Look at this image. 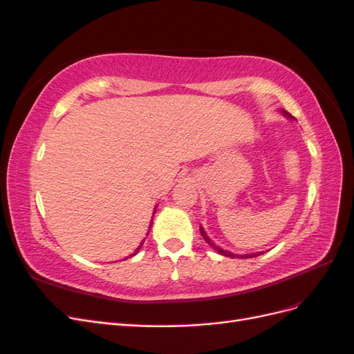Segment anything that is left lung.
I'll list each match as a JSON object with an SVG mask.
<instances>
[{
	"instance_id": "left-lung-1",
	"label": "left lung",
	"mask_w": 354,
	"mask_h": 354,
	"mask_svg": "<svg viewBox=\"0 0 354 354\" xmlns=\"http://www.w3.org/2000/svg\"><path fill=\"white\" fill-rule=\"evenodd\" d=\"M288 118H292L291 115H289L288 112H283ZM199 230H201V234H202V238L203 239H205L207 241V243L209 245V246H212V248L214 250H216L218 254H221V255H226V257H232V259H234V257H236V259H252V257H257V255H260L261 252H255V254H248V255H236V254H232V252H229V251H224V250H221L220 248V246H217V245H214V242L207 236V233L205 232H203V229L202 227H199Z\"/></svg>"
}]
</instances>
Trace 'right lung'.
<instances>
[{
  "label": "right lung",
  "mask_w": 354,
  "mask_h": 354,
  "mask_svg": "<svg viewBox=\"0 0 354 354\" xmlns=\"http://www.w3.org/2000/svg\"><path fill=\"white\" fill-rule=\"evenodd\" d=\"M155 212H156V211H155ZM155 212H153V214H155ZM151 226H152V221H151ZM147 234H149V233H147ZM142 245H143V242H142L140 245H138V248H137V250H136V251H134V252H133V254H131L130 257H134V255H136V254H137L138 251H140V248H142Z\"/></svg>",
  "instance_id": "1"
}]
</instances>
